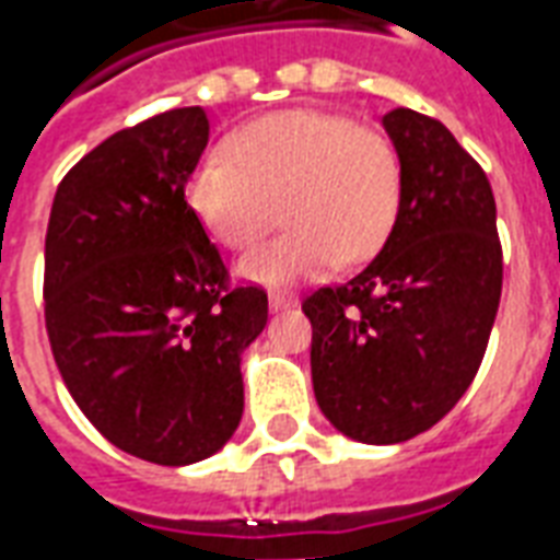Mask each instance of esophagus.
<instances>
[{
    "label": "esophagus",
    "instance_id": "esophagus-1",
    "mask_svg": "<svg viewBox=\"0 0 560 560\" xmlns=\"http://www.w3.org/2000/svg\"><path fill=\"white\" fill-rule=\"evenodd\" d=\"M296 305V299L293 296H284V293H272L270 296V308L272 311H288Z\"/></svg>",
    "mask_w": 560,
    "mask_h": 560
}]
</instances>
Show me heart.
Instances as JSON below:
<instances>
[{
  "mask_svg": "<svg viewBox=\"0 0 560 560\" xmlns=\"http://www.w3.org/2000/svg\"><path fill=\"white\" fill-rule=\"evenodd\" d=\"M187 202L232 252L252 249L284 211L293 229L243 258L241 272L288 284L382 249L402 205V161L382 128L331 110H281L237 128L225 152H208Z\"/></svg>",
  "mask_w": 560,
  "mask_h": 560,
  "instance_id": "1",
  "label": "heart"
}]
</instances>
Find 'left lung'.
<instances>
[{"instance_id":"1","label":"left lung","mask_w":560,"mask_h":560,"mask_svg":"<svg viewBox=\"0 0 560 560\" xmlns=\"http://www.w3.org/2000/svg\"><path fill=\"white\" fill-rule=\"evenodd\" d=\"M402 205L364 270L317 288L311 378L319 411L361 443H402L455 408L488 349L502 296L497 202L479 161L441 119L384 114Z\"/></svg>"}]
</instances>
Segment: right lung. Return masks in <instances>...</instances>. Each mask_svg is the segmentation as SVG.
<instances>
[{"label": "right lung", "mask_w": 560, "mask_h": 560, "mask_svg": "<svg viewBox=\"0 0 560 560\" xmlns=\"http://www.w3.org/2000/svg\"><path fill=\"white\" fill-rule=\"evenodd\" d=\"M208 147L202 108L122 128L61 178L46 229L43 314L81 413L117 450L182 467L243 413L241 352L267 290L232 284L185 199Z\"/></svg>", "instance_id": "right-lung-1"}]
</instances>
